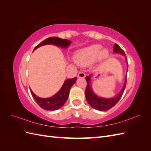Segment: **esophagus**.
Instances as JSON below:
<instances>
[{
    "instance_id": "1",
    "label": "esophagus",
    "mask_w": 151,
    "mask_h": 151,
    "mask_svg": "<svg viewBox=\"0 0 151 151\" xmlns=\"http://www.w3.org/2000/svg\"><path fill=\"white\" fill-rule=\"evenodd\" d=\"M85 77H86V74L83 72H79L78 75H77V77H78V78H84Z\"/></svg>"
}]
</instances>
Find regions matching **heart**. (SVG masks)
I'll return each instance as SVG.
<instances>
[{"label": "heart", "mask_w": 151, "mask_h": 151, "mask_svg": "<svg viewBox=\"0 0 151 151\" xmlns=\"http://www.w3.org/2000/svg\"><path fill=\"white\" fill-rule=\"evenodd\" d=\"M101 45H93L88 47L77 51L74 55L75 61L77 64L81 66L89 65L96 61L106 58L109 55V51L106 48L101 50Z\"/></svg>", "instance_id": "heart-1"}]
</instances>
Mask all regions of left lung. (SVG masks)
Wrapping results in <instances>:
<instances>
[{
  "label": "left lung",
  "mask_w": 151,
  "mask_h": 151,
  "mask_svg": "<svg viewBox=\"0 0 151 151\" xmlns=\"http://www.w3.org/2000/svg\"><path fill=\"white\" fill-rule=\"evenodd\" d=\"M113 52L115 53H120L121 55H124L126 58V61H127V57L125 55V52H123V50L118 46L117 44H115L113 47ZM128 63H127V70H128ZM91 77H92V74L89 75V76H86V80L87 81V87L86 89V98L87 101L89 104L90 106L97 109V110L101 111H107L108 109L113 107L119 101L120 99L122 96L124 92L126 84H127V76L125 77V83L123 84V88L122 90L120 91V93H118L115 97L111 98H104L99 97L96 94L94 91H93L92 88H91Z\"/></svg>",
  "instance_id": "8db88e82"
}]
</instances>
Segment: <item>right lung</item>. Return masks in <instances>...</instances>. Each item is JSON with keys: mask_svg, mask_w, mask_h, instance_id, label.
I'll return each instance as SVG.
<instances>
[{"mask_svg": "<svg viewBox=\"0 0 151 151\" xmlns=\"http://www.w3.org/2000/svg\"><path fill=\"white\" fill-rule=\"evenodd\" d=\"M70 41L66 39H62L57 37H50L38 45L35 48L33 51L38 48L46 45H53L63 48H66L70 46ZM76 77L65 80L61 89L58 91V92L57 94L53 95L52 97L47 98H39L35 94V93L30 89L31 93L35 99V101L38 104L39 106L42 108L48 111L57 110V109L60 108L66 102L68 95H69L71 87L76 83Z\"/></svg>", "mask_w": 151, "mask_h": 151, "instance_id": "obj_1", "label": "right lung"}]
</instances>
